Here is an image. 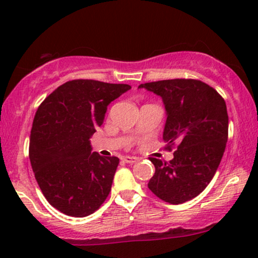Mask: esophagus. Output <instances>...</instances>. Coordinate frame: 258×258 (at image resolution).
<instances>
[{
  "label": "esophagus",
  "mask_w": 258,
  "mask_h": 258,
  "mask_svg": "<svg viewBox=\"0 0 258 258\" xmlns=\"http://www.w3.org/2000/svg\"><path fill=\"white\" fill-rule=\"evenodd\" d=\"M122 160L125 162H127V164H133V162L137 161V158H133V156H123Z\"/></svg>",
  "instance_id": "esophagus-1"
}]
</instances>
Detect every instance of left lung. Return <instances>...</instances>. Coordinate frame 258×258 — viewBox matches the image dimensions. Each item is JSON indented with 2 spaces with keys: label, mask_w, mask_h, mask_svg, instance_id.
<instances>
[{
  "label": "left lung",
  "mask_w": 258,
  "mask_h": 258,
  "mask_svg": "<svg viewBox=\"0 0 258 258\" xmlns=\"http://www.w3.org/2000/svg\"><path fill=\"white\" fill-rule=\"evenodd\" d=\"M138 88L161 97L167 116L162 138L168 148L176 146L170 162L150 158L155 173L148 188L173 205L194 199L214 178L226 149V102L199 80H162Z\"/></svg>",
  "instance_id": "8db88e82"
}]
</instances>
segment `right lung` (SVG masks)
Segmentation results:
<instances>
[{
    "label": "right lung",
    "instance_id": "right-lung-1",
    "mask_svg": "<svg viewBox=\"0 0 258 258\" xmlns=\"http://www.w3.org/2000/svg\"><path fill=\"white\" fill-rule=\"evenodd\" d=\"M128 90L125 84L73 80L38 106L29 158L44 198L63 214L86 217L110 193L119 159L92 152L90 138L108 105Z\"/></svg>",
    "mask_w": 258,
    "mask_h": 258
}]
</instances>
